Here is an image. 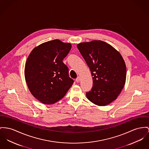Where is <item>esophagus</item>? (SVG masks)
Instances as JSON below:
<instances>
[{
    "label": "esophagus",
    "mask_w": 149,
    "mask_h": 149,
    "mask_svg": "<svg viewBox=\"0 0 149 149\" xmlns=\"http://www.w3.org/2000/svg\"><path fill=\"white\" fill-rule=\"evenodd\" d=\"M79 81H80V79H79V77H78L76 79V82H79Z\"/></svg>",
    "instance_id": "1"
}]
</instances>
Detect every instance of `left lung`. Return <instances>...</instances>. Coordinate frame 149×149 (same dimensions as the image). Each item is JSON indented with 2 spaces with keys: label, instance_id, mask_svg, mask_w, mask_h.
<instances>
[{
  "label": "left lung",
  "instance_id": "1",
  "mask_svg": "<svg viewBox=\"0 0 149 149\" xmlns=\"http://www.w3.org/2000/svg\"><path fill=\"white\" fill-rule=\"evenodd\" d=\"M93 76V88L87 98L98 106H106L117 98L125 83V61L119 52L102 40L77 45Z\"/></svg>",
  "mask_w": 149,
  "mask_h": 149
}]
</instances>
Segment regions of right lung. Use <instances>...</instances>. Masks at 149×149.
Listing matches in <instances>:
<instances>
[{"instance_id": "obj_1", "label": "right lung", "mask_w": 149, "mask_h": 149, "mask_svg": "<svg viewBox=\"0 0 149 149\" xmlns=\"http://www.w3.org/2000/svg\"><path fill=\"white\" fill-rule=\"evenodd\" d=\"M72 46L59 40L40 44L30 52L25 77L31 94L40 102L51 104L62 99L73 84L63 60Z\"/></svg>"}]
</instances>
